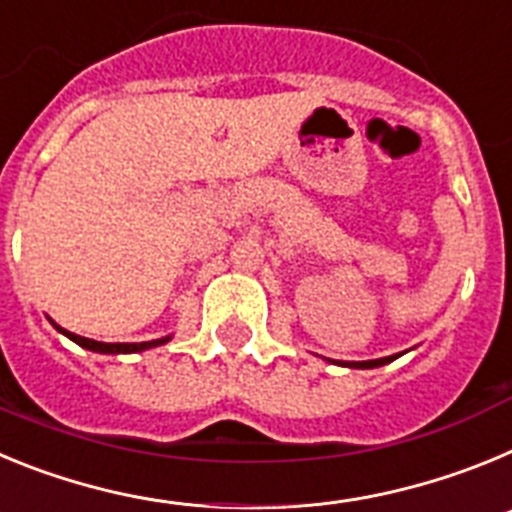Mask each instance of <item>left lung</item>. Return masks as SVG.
I'll return each instance as SVG.
<instances>
[{"label": "left lung", "mask_w": 512, "mask_h": 512, "mask_svg": "<svg viewBox=\"0 0 512 512\" xmlns=\"http://www.w3.org/2000/svg\"><path fill=\"white\" fill-rule=\"evenodd\" d=\"M392 359H397V356H384V359H374V361H354V369H372V366H382V364H390Z\"/></svg>", "instance_id": "left-lung-1"}]
</instances>
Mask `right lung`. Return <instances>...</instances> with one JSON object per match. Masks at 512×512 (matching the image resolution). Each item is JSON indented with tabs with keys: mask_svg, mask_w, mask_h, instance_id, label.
I'll return each instance as SVG.
<instances>
[{
	"mask_svg": "<svg viewBox=\"0 0 512 512\" xmlns=\"http://www.w3.org/2000/svg\"><path fill=\"white\" fill-rule=\"evenodd\" d=\"M56 328L61 330L63 336H69L74 343L89 348V351H97V354H135V351H146V348L161 346V343L169 341V338H158V341H146V343H102V341H92V338H81L76 336V333H69V330H63L61 325H56Z\"/></svg>",
	"mask_w": 512,
	"mask_h": 512,
	"instance_id": "obj_1",
	"label": "right lung"
}]
</instances>
